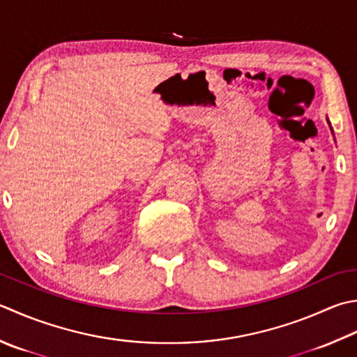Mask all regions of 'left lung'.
Wrapping results in <instances>:
<instances>
[{"instance_id":"obj_1","label":"left lung","mask_w":357,"mask_h":357,"mask_svg":"<svg viewBox=\"0 0 357 357\" xmlns=\"http://www.w3.org/2000/svg\"><path fill=\"white\" fill-rule=\"evenodd\" d=\"M326 122H328V123H330V121H328V119H326ZM330 128H331V123H330ZM331 131H333V128H331Z\"/></svg>"}]
</instances>
